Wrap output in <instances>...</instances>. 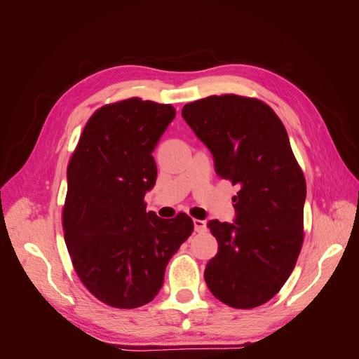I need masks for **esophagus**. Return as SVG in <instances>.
<instances>
[{"mask_svg": "<svg viewBox=\"0 0 359 359\" xmlns=\"http://www.w3.org/2000/svg\"><path fill=\"white\" fill-rule=\"evenodd\" d=\"M193 224H194V231H196L198 233L206 232V229H208V227H206V223H205L203 220H198V219H194V220H193Z\"/></svg>", "mask_w": 359, "mask_h": 359, "instance_id": "esophagus-1", "label": "esophagus"}]
</instances>
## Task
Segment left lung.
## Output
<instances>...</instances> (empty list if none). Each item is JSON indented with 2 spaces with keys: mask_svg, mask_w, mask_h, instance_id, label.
Instances as JSON below:
<instances>
[{
  "mask_svg": "<svg viewBox=\"0 0 359 359\" xmlns=\"http://www.w3.org/2000/svg\"><path fill=\"white\" fill-rule=\"evenodd\" d=\"M181 115L219 177L240 187L235 223H208L219 253L206 264V286L229 307L262 306L286 283L304 241L306 178L286 128L266 103L236 94L187 103Z\"/></svg>",
  "mask_w": 359,
  "mask_h": 359,
  "instance_id": "8db88e82",
  "label": "left lung"
}]
</instances>
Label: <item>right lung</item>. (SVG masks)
I'll return each mask as SVG.
<instances>
[{
  "label": "right lung",
  "instance_id": "1",
  "mask_svg": "<svg viewBox=\"0 0 359 359\" xmlns=\"http://www.w3.org/2000/svg\"><path fill=\"white\" fill-rule=\"evenodd\" d=\"M173 118L172 104L139 97L104 104L69 161L64 240L76 274L106 306L153 301L169 259L193 232L187 214L160 219L144 201L157 180L151 153Z\"/></svg>",
  "mask_w": 359,
  "mask_h": 359
}]
</instances>
